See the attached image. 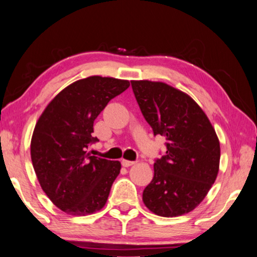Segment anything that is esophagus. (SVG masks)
<instances>
[{
	"mask_svg": "<svg viewBox=\"0 0 257 257\" xmlns=\"http://www.w3.org/2000/svg\"><path fill=\"white\" fill-rule=\"evenodd\" d=\"M134 164H136V162H133V161H127V160L121 161V165H123V167H125V168H128V167H131V165H134Z\"/></svg>",
	"mask_w": 257,
	"mask_h": 257,
	"instance_id": "34e87169",
	"label": "esophagus"
}]
</instances>
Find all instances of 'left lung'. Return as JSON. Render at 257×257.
Instances as JSON below:
<instances>
[{"label":"left lung","mask_w":257,"mask_h":257,"mask_svg":"<svg viewBox=\"0 0 257 257\" xmlns=\"http://www.w3.org/2000/svg\"><path fill=\"white\" fill-rule=\"evenodd\" d=\"M131 84L154 134L167 138V154L154 163V178L142 201L162 217L187 214L202 202L218 175V137L188 94L161 81Z\"/></svg>","instance_id":"left-lung-1"}]
</instances>
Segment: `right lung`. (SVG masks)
Returning a JSON list of instances; mask_svg holds the SVG:
<instances>
[{
  "mask_svg": "<svg viewBox=\"0 0 257 257\" xmlns=\"http://www.w3.org/2000/svg\"><path fill=\"white\" fill-rule=\"evenodd\" d=\"M130 81L90 76L66 86L46 106L35 124L31 159L46 195L72 216L94 214L105 206L119 175V161L90 156L95 118Z\"/></svg>",
  "mask_w": 257,
  "mask_h": 257,
  "instance_id": "right-lung-1",
  "label": "right lung"
}]
</instances>
